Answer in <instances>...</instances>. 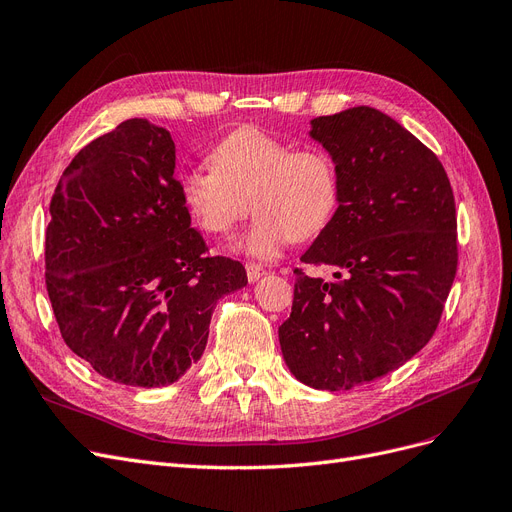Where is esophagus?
Here are the masks:
<instances>
[{"instance_id": "34e87169", "label": "esophagus", "mask_w": 512, "mask_h": 512, "mask_svg": "<svg viewBox=\"0 0 512 512\" xmlns=\"http://www.w3.org/2000/svg\"><path fill=\"white\" fill-rule=\"evenodd\" d=\"M263 274H266V268L259 266V263H246V276L251 282H257Z\"/></svg>"}]
</instances>
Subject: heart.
<instances>
[{
    "mask_svg": "<svg viewBox=\"0 0 512 512\" xmlns=\"http://www.w3.org/2000/svg\"><path fill=\"white\" fill-rule=\"evenodd\" d=\"M211 162L179 175L181 200L211 236L230 234L251 204L255 221L240 249L259 259L320 236L342 204V177L323 147L295 149L257 126H240L215 143Z\"/></svg>",
    "mask_w": 512,
    "mask_h": 512,
    "instance_id": "obj_1",
    "label": "heart"
}]
</instances>
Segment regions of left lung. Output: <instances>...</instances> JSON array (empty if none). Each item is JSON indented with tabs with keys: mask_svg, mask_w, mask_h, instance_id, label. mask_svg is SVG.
Returning a JSON list of instances; mask_svg holds the SVG:
<instances>
[{
	"mask_svg": "<svg viewBox=\"0 0 512 512\" xmlns=\"http://www.w3.org/2000/svg\"><path fill=\"white\" fill-rule=\"evenodd\" d=\"M335 158L342 204L295 268L282 356L299 382L350 390L405 365L439 327L458 270V217L439 158L373 107L312 120Z\"/></svg>",
	"mask_w": 512,
	"mask_h": 512,
	"instance_id": "1",
	"label": "left lung"
}]
</instances>
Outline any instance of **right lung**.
<instances>
[{
    "instance_id": "obj_1",
    "label": "right lung",
    "mask_w": 512,
    "mask_h": 512,
    "mask_svg": "<svg viewBox=\"0 0 512 512\" xmlns=\"http://www.w3.org/2000/svg\"><path fill=\"white\" fill-rule=\"evenodd\" d=\"M46 227V289L65 344L107 380L168 386L204 352L217 301L246 287L208 255L166 128L132 118L63 170Z\"/></svg>"
}]
</instances>
